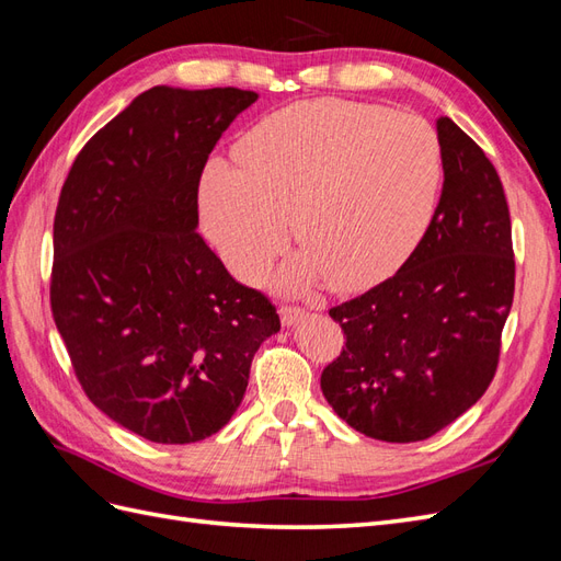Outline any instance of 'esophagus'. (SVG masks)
<instances>
[{
	"mask_svg": "<svg viewBox=\"0 0 561 561\" xmlns=\"http://www.w3.org/2000/svg\"><path fill=\"white\" fill-rule=\"evenodd\" d=\"M278 313H280V322H283V325L290 328V325H295V322L304 316V309L295 307V304H280Z\"/></svg>",
	"mask_w": 561,
	"mask_h": 561,
	"instance_id": "1",
	"label": "esophagus"
}]
</instances>
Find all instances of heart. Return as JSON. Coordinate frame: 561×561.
Here are the masks:
<instances>
[{
  "label": "heart",
  "instance_id": "heart-1",
  "mask_svg": "<svg viewBox=\"0 0 561 561\" xmlns=\"http://www.w3.org/2000/svg\"><path fill=\"white\" fill-rule=\"evenodd\" d=\"M241 165L215 161L201 190L203 222L227 264L257 276L290 233L283 283L330 276L336 290L375 285L404 264L431 227L445 178L426 118L351 100H313L254 124Z\"/></svg>",
  "mask_w": 561,
  "mask_h": 561
}]
</instances>
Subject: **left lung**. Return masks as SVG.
Segmentation results:
<instances>
[{"mask_svg":"<svg viewBox=\"0 0 561 561\" xmlns=\"http://www.w3.org/2000/svg\"><path fill=\"white\" fill-rule=\"evenodd\" d=\"M445 184L433 222L398 274L330 309L346 346L320 388L339 419L383 443L433 437L496 375L515 295L511 210L494 163L437 118Z\"/></svg>","mask_w":561,"mask_h":561,"instance_id":"1","label":"left lung"}]
</instances>
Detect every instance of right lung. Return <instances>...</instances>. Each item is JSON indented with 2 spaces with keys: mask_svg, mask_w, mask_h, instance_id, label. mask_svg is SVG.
I'll use <instances>...</instances> for the list:
<instances>
[{
  "mask_svg": "<svg viewBox=\"0 0 561 561\" xmlns=\"http://www.w3.org/2000/svg\"><path fill=\"white\" fill-rule=\"evenodd\" d=\"M257 93L154 87L77 154L54 219L50 311L83 393L118 426L190 445L227 426L280 330L201 239L198 182Z\"/></svg>",
  "mask_w": 561,
  "mask_h": 561,
  "instance_id": "obj_1",
  "label": "right lung"
}]
</instances>
